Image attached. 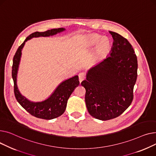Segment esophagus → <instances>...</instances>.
I'll use <instances>...</instances> for the list:
<instances>
[{"mask_svg":"<svg viewBox=\"0 0 156 156\" xmlns=\"http://www.w3.org/2000/svg\"><path fill=\"white\" fill-rule=\"evenodd\" d=\"M86 79V75L84 72H80L79 74V82H81L82 80H84Z\"/></svg>","mask_w":156,"mask_h":156,"instance_id":"34e87169","label":"esophagus"}]
</instances>
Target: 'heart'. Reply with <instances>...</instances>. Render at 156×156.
<instances>
[{
    "instance_id": "1",
    "label": "heart",
    "mask_w": 156,
    "mask_h": 156,
    "mask_svg": "<svg viewBox=\"0 0 156 156\" xmlns=\"http://www.w3.org/2000/svg\"><path fill=\"white\" fill-rule=\"evenodd\" d=\"M101 39V37L98 35H94L91 36L89 39V43L90 44H96ZM110 46V42L106 39L104 38L101 40L99 43L98 44V48H97V53L98 55L103 54L109 47Z\"/></svg>"
}]
</instances>
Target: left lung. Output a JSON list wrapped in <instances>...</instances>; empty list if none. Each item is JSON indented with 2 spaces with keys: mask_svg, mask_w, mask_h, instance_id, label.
Returning a JSON list of instances; mask_svg holds the SVG:
<instances>
[{
  "mask_svg": "<svg viewBox=\"0 0 156 156\" xmlns=\"http://www.w3.org/2000/svg\"><path fill=\"white\" fill-rule=\"evenodd\" d=\"M109 33L114 40L110 55L89 70L81 82L88 112L100 120L116 118L129 107L137 78L138 63L132 44L120 34Z\"/></svg>",
  "mask_w": 156,
  "mask_h": 156,
  "instance_id": "8db88e82",
  "label": "left lung"
}]
</instances>
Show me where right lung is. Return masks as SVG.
<instances>
[{
    "label": "right lung",
    "mask_w": 156,
    "mask_h": 156,
    "mask_svg": "<svg viewBox=\"0 0 156 156\" xmlns=\"http://www.w3.org/2000/svg\"><path fill=\"white\" fill-rule=\"evenodd\" d=\"M64 30L65 29L63 28L51 29L44 32L37 31L31 34L17 48L13 57L12 77L14 80V92L16 99L21 106L32 116L44 120H51L61 116L64 113L68 99L76 87L79 85V77L76 76L62 82L51 96L44 101L38 103L31 102L20 94L16 84L17 73L21 55V50L25 42L33 37L49 36Z\"/></svg>",
    "instance_id": "1"
}]
</instances>
